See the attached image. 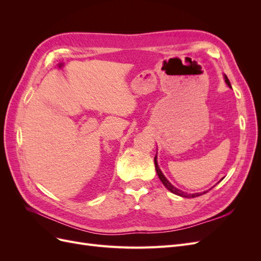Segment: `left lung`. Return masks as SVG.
<instances>
[{
    "mask_svg": "<svg viewBox=\"0 0 261 261\" xmlns=\"http://www.w3.org/2000/svg\"><path fill=\"white\" fill-rule=\"evenodd\" d=\"M223 77H224V81H225L226 85H227L228 87H230V88H232V86H231V84H230V81H228L227 76H226V75H223ZM154 165H155V171H156L158 176H159L160 180L162 181V184H163L165 187H167L171 193L175 194V195H177V196H180V197H184V198H195V197H198V196H201V195H203V194L208 193V191H204V192H201V193H195V194H187V193H185V192H181L180 189H178V188L173 186V185L170 183V181L168 180V178L164 176L162 171H161L160 168H159V165H158L156 154H155V156H154ZM222 179H223V178H222ZM222 179H221V180H222ZM210 189H211V188H210ZM210 189H209V191H210Z\"/></svg>",
    "mask_w": 261,
    "mask_h": 261,
    "instance_id": "obj_1",
    "label": "left lung"
}]
</instances>
